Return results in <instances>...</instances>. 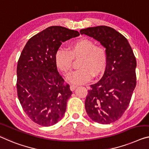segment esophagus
I'll use <instances>...</instances> for the list:
<instances>
[{"instance_id": "1", "label": "esophagus", "mask_w": 149, "mask_h": 149, "mask_svg": "<svg viewBox=\"0 0 149 149\" xmlns=\"http://www.w3.org/2000/svg\"><path fill=\"white\" fill-rule=\"evenodd\" d=\"M77 85H74V84H72V85L70 86V91H74L75 89L77 88Z\"/></svg>"}]
</instances>
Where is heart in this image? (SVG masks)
I'll use <instances>...</instances> for the list:
<instances>
[{"mask_svg":"<svg viewBox=\"0 0 149 149\" xmlns=\"http://www.w3.org/2000/svg\"><path fill=\"white\" fill-rule=\"evenodd\" d=\"M81 58L79 62L81 68L68 75L67 81L72 84H84L98 77L104 71L107 65V54L104 49L95 46L88 38H80L69 45V51L59 48L54 54L56 68L64 74L71 70L73 59Z\"/></svg>","mask_w":149,"mask_h":149,"instance_id":"obj_1","label":"heart"}]
</instances>
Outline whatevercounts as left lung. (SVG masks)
<instances>
[{"instance_id": "8db88e82", "label": "left lung", "mask_w": 149, "mask_h": 149, "mask_svg": "<svg viewBox=\"0 0 149 149\" xmlns=\"http://www.w3.org/2000/svg\"><path fill=\"white\" fill-rule=\"evenodd\" d=\"M80 33L106 49V69L101 79L91 85L84 105L93 121L110 124L120 118L129 104L136 86L135 56L127 38L111 27H89Z\"/></svg>"}]
</instances>
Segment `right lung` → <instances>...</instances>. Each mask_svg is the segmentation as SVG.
Wrapping results in <instances>:
<instances>
[{
  "label": "right lung",
  "mask_w": 149,
  "mask_h": 149,
  "mask_svg": "<svg viewBox=\"0 0 149 149\" xmlns=\"http://www.w3.org/2000/svg\"><path fill=\"white\" fill-rule=\"evenodd\" d=\"M79 35L65 27L50 26L30 38L22 50L17 69L18 97L36 124L50 127L65 114L72 92L59 74L54 54L62 42Z\"/></svg>",
  "instance_id": "1"
}]
</instances>
